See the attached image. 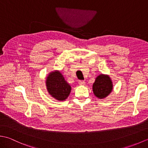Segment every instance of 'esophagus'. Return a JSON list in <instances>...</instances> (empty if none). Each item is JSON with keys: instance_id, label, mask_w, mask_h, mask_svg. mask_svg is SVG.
<instances>
[{"instance_id": "1", "label": "esophagus", "mask_w": 148, "mask_h": 148, "mask_svg": "<svg viewBox=\"0 0 148 148\" xmlns=\"http://www.w3.org/2000/svg\"><path fill=\"white\" fill-rule=\"evenodd\" d=\"M79 84H80V85H85V82H84V81L80 80V81H79Z\"/></svg>"}]
</instances>
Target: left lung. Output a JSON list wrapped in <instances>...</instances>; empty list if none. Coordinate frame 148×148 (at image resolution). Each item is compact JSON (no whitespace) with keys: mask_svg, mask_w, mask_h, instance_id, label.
Segmentation results:
<instances>
[{"mask_svg":"<svg viewBox=\"0 0 148 148\" xmlns=\"http://www.w3.org/2000/svg\"><path fill=\"white\" fill-rule=\"evenodd\" d=\"M112 82L108 75L100 74L95 79L93 84L94 95L99 99H103L108 97L112 90Z\"/></svg>","mask_w":148,"mask_h":148,"instance_id":"8db88e82","label":"left lung"}]
</instances>
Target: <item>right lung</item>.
I'll list each match as a JSON object with an SVG mask.
<instances>
[{
	"mask_svg": "<svg viewBox=\"0 0 148 148\" xmlns=\"http://www.w3.org/2000/svg\"><path fill=\"white\" fill-rule=\"evenodd\" d=\"M46 84L49 95L60 101L65 100L71 93V86L58 71L50 72L46 78Z\"/></svg>",
	"mask_w": 148,
	"mask_h": 148,
	"instance_id": "right-lung-1",
	"label": "right lung"
}]
</instances>
